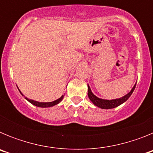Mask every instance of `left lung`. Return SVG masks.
<instances>
[{
	"label": "left lung",
	"mask_w": 153,
	"mask_h": 153,
	"mask_svg": "<svg viewBox=\"0 0 153 153\" xmlns=\"http://www.w3.org/2000/svg\"><path fill=\"white\" fill-rule=\"evenodd\" d=\"M136 83H135V85L133 86V87L132 88V90L127 93L126 95L123 96V97H120V98L117 99H113V100H104V99H101L97 97V96H95L92 92L91 89H90L89 84H87V86H88V97L89 99L92 102H93L95 106H97V107H100L101 109H113L115 107H117L120 105L123 104V102H125L129 98L132 93L134 91L135 88H136Z\"/></svg>",
	"instance_id": "obj_1"
}]
</instances>
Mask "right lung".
<instances>
[{
	"instance_id": "1",
	"label": "right lung",
	"mask_w": 153,
	"mask_h": 153,
	"mask_svg": "<svg viewBox=\"0 0 153 153\" xmlns=\"http://www.w3.org/2000/svg\"><path fill=\"white\" fill-rule=\"evenodd\" d=\"M18 88V87H17ZM19 90V88H18ZM19 91H20V93H21V95L23 96V97H24V98L26 99L28 101V102H30L31 104H33V105H34V106H38V107H42V108H47V107H52V106H55V105H56V104L60 103V102H61L62 100H63V97H64V95H62L61 97H60L59 99H57V100H56L54 101H52V102H38V101H36V100H30V99H28L27 97H26L22 93H21V91L20 90H19Z\"/></svg>"
}]
</instances>
